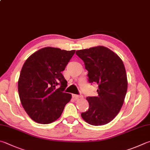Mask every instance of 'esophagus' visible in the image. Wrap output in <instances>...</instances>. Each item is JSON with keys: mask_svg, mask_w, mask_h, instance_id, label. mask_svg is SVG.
<instances>
[{"mask_svg": "<svg viewBox=\"0 0 150 150\" xmlns=\"http://www.w3.org/2000/svg\"><path fill=\"white\" fill-rule=\"evenodd\" d=\"M72 96L75 100H77L79 98H81V96H79V95H77V94H73Z\"/></svg>", "mask_w": 150, "mask_h": 150, "instance_id": "obj_1", "label": "esophagus"}]
</instances>
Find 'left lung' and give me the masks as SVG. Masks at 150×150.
<instances>
[{
  "mask_svg": "<svg viewBox=\"0 0 150 150\" xmlns=\"http://www.w3.org/2000/svg\"><path fill=\"white\" fill-rule=\"evenodd\" d=\"M88 71V81L98 85L97 96L86 98L88 110L82 118L94 126L104 125L115 117L127 91L126 71L121 58L110 49L99 47L76 51Z\"/></svg>",
  "mask_w": 150,
  "mask_h": 150,
  "instance_id": "obj_1",
  "label": "left lung"
}]
</instances>
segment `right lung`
<instances>
[{"instance_id": "right-lung-1", "label": "right lung", "mask_w": 150, "mask_h": 150, "mask_svg": "<svg viewBox=\"0 0 150 150\" xmlns=\"http://www.w3.org/2000/svg\"><path fill=\"white\" fill-rule=\"evenodd\" d=\"M75 50L45 47L26 59L18 81L23 108L33 120L49 124L61 116L71 98L64 91L67 86L62 71Z\"/></svg>"}]
</instances>
